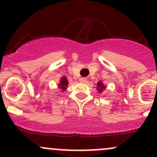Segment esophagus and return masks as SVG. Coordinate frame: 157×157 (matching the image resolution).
I'll use <instances>...</instances> for the list:
<instances>
[{
    "mask_svg": "<svg viewBox=\"0 0 157 157\" xmlns=\"http://www.w3.org/2000/svg\"><path fill=\"white\" fill-rule=\"evenodd\" d=\"M86 81H87V79L86 77H81V78H80V83H86Z\"/></svg>",
    "mask_w": 157,
    "mask_h": 157,
    "instance_id": "obj_1",
    "label": "esophagus"
}]
</instances>
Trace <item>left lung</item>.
Listing matches in <instances>:
<instances>
[{
  "mask_svg": "<svg viewBox=\"0 0 157 157\" xmlns=\"http://www.w3.org/2000/svg\"><path fill=\"white\" fill-rule=\"evenodd\" d=\"M105 88L106 87H105V84L102 83V81H99L96 84V90L99 93H102L105 90Z\"/></svg>",
  "mask_w": 157,
  "mask_h": 157,
  "instance_id": "left-lung-1",
  "label": "left lung"
}]
</instances>
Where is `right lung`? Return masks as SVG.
I'll use <instances>...</instances> for the list:
<instances>
[{
    "label": "right lung",
    "instance_id": "add662e5",
    "mask_svg": "<svg viewBox=\"0 0 157 157\" xmlns=\"http://www.w3.org/2000/svg\"><path fill=\"white\" fill-rule=\"evenodd\" d=\"M68 80H67V77H62L61 78V80H60V82L59 83H58V88L60 89V90H61V91L64 92L66 90H67V86H68Z\"/></svg>",
    "mask_w": 157,
    "mask_h": 157
}]
</instances>
